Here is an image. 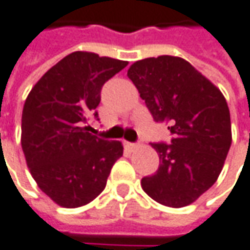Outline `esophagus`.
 <instances>
[{
  "instance_id": "esophagus-1",
  "label": "esophagus",
  "mask_w": 250,
  "mask_h": 250,
  "mask_svg": "<svg viewBox=\"0 0 250 250\" xmlns=\"http://www.w3.org/2000/svg\"><path fill=\"white\" fill-rule=\"evenodd\" d=\"M125 147L127 148V150L133 151V150H136V148L139 147V144H136V143H128V141H125Z\"/></svg>"
}]
</instances>
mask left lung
Instances as JSON below:
<instances>
[{
	"mask_svg": "<svg viewBox=\"0 0 250 250\" xmlns=\"http://www.w3.org/2000/svg\"><path fill=\"white\" fill-rule=\"evenodd\" d=\"M155 122H169L171 144L154 143L160 167L141 187L171 208L192 204L218 180L230 143V114L221 90L178 56L134 62L127 70Z\"/></svg>",
	"mask_w": 250,
	"mask_h": 250,
	"instance_id": "1",
	"label": "left lung"
}]
</instances>
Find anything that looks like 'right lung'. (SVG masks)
<instances>
[{
  "mask_svg": "<svg viewBox=\"0 0 250 250\" xmlns=\"http://www.w3.org/2000/svg\"><path fill=\"white\" fill-rule=\"evenodd\" d=\"M128 65L93 52H72L52 66L25 100L21 146L38 187L63 208L89 204L104 189L120 141L89 133L103 84Z\"/></svg>",
  "mask_w": 250,
  "mask_h": 250,
  "instance_id": "1",
  "label": "right lung"
}]
</instances>
